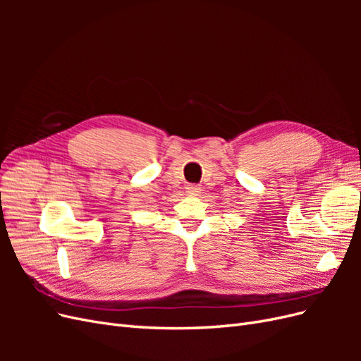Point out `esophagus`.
I'll use <instances>...</instances> for the list:
<instances>
[{
	"instance_id": "34e87169",
	"label": "esophagus",
	"mask_w": 361,
	"mask_h": 361,
	"mask_svg": "<svg viewBox=\"0 0 361 361\" xmlns=\"http://www.w3.org/2000/svg\"><path fill=\"white\" fill-rule=\"evenodd\" d=\"M185 190H187L188 195H199L200 191H202L199 185H187V188H185Z\"/></svg>"
}]
</instances>
